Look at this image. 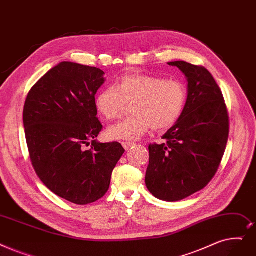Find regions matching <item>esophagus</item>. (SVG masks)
Returning <instances> with one entry per match:
<instances>
[{
	"mask_svg": "<svg viewBox=\"0 0 256 256\" xmlns=\"http://www.w3.org/2000/svg\"><path fill=\"white\" fill-rule=\"evenodd\" d=\"M121 144H122V146H124V148L126 150H128L130 148H132V146H134V143H132V142H122Z\"/></svg>",
	"mask_w": 256,
	"mask_h": 256,
	"instance_id": "1",
	"label": "esophagus"
}]
</instances>
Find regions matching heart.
<instances>
[{"label":"heart","mask_w":256,"mask_h":256,"mask_svg":"<svg viewBox=\"0 0 256 256\" xmlns=\"http://www.w3.org/2000/svg\"><path fill=\"white\" fill-rule=\"evenodd\" d=\"M187 100V88L178 80L146 74L122 76L115 86L99 92L95 104L106 120L118 119L128 104L132 116L108 130L110 138L136 140L152 128L163 130L174 124L182 115Z\"/></svg>","instance_id":"heart-1"}]
</instances>
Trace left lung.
I'll list each match as a JSON object with an SVG mask.
<instances>
[{
  "label": "left lung",
  "mask_w": 256,
  "mask_h": 256,
  "mask_svg": "<svg viewBox=\"0 0 256 256\" xmlns=\"http://www.w3.org/2000/svg\"><path fill=\"white\" fill-rule=\"evenodd\" d=\"M188 82L184 110L162 137L150 144L146 184L159 200L176 202L212 180L229 136V116L223 94L211 73L201 66L172 62Z\"/></svg>",
  "instance_id": "8db88e82"
}]
</instances>
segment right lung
I'll use <instances>...</instances> for the list:
<instances>
[{
	"label": "right lung",
	"mask_w": 256,
	"mask_h": 256,
	"mask_svg": "<svg viewBox=\"0 0 256 256\" xmlns=\"http://www.w3.org/2000/svg\"><path fill=\"white\" fill-rule=\"evenodd\" d=\"M104 74L95 66L62 62L31 88L24 106L33 168L52 192L77 205L106 194L124 152L118 142L96 140L102 124L96 117L95 95Z\"/></svg>",
	"instance_id": "1"
}]
</instances>
